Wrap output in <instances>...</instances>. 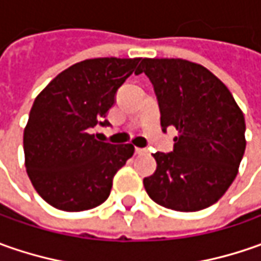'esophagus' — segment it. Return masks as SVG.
<instances>
[{
	"mask_svg": "<svg viewBox=\"0 0 261 261\" xmlns=\"http://www.w3.org/2000/svg\"><path fill=\"white\" fill-rule=\"evenodd\" d=\"M135 154L136 155H142V154H145V149H142V148H135Z\"/></svg>",
	"mask_w": 261,
	"mask_h": 261,
	"instance_id": "esophagus-1",
	"label": "esophagus"
}]
</instances>
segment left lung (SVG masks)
Segmentation results:
<instances>
[{
  "label": "left lung",
  "mask_w": 261,
  "mask_h": 261,
  "mask_svg": "<svg viewBox=\"0 0 261 261\" xmlns=\"http://www.w3.org/2000/svg\"><path fill=\"white\" fill-rule=\"evenodd\" d=\"M155 90L161 126H174L173 152H155V173L144 178L158 205L196 212L218 202L232 185L246 151V122L231 91L205 66L178 59H142Z\"/></svg>",
  "instance_id": "1"
}]
</instances>
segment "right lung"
<instances>
[{"instance_id":"obj_1","label":"right lung","mask_w":261,"mask_h":261,"mask_svg":"<svg viewBox=\"0 0 261 261\" xmlns=\"http://www.w3.org/2000/svg\"><path fill=\"white\" fill-rule=\"evenodd\" d=\"M141 58H94L66 68L36 97L24 127L27 175L40 197L59 211L101 205L113 177L134 155L132 144L112 145L88 134L107 125L117 88Z\"/></svg>"}]
</instances>
